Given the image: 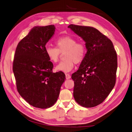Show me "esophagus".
<instances>
[{
    "instance_id": "1",
    "label": "esophagus",
    "mask_w": 132,
    "mask_h": 132,
    "mask_svg": "<svg viewBox=\"0 0 132 132\" xmlns=\"http://www.w3.org/2000/svg\"><path fill=\"white\" fill-rule=\"evenodd\" d=\"M65 77H66L67 79H69L71 78V76H70V75L69 74L67 73V74H65Z\"/></svg>"
}]
</instances>
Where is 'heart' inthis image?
<instances>
[{"instance_id": "obj_1", "label": "heart", "mask_w": 132, "mask_h": 132, "mask_svg": "<svg viewBox=\"0 0 132 132\" xmlns=\"http://www.w3.org/2000/svg\"><path fill=\"white\" fill-rule=\"evenodd\" d=\"M56 47L46 46L45 52L50 61L54 63L59 62L61 54H64L65 61L56 67V69L64 72H69L73 69L75 64L81 63L84 59L87 49L83 42H78L77 39L63 36L55 41Z\"/></svg>"}]
</instances>
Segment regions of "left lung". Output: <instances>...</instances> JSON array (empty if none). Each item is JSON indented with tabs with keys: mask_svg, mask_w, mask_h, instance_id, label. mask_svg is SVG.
Wrapping results in <instances>:
<instances>
[{
	"mask_svg": "<svg viewBox=\"0 0 132 132\" xmlns=\"http://www.w3.org/2000/svg\"><path fill=\"white\" fill-rule=\"evenodd\" d=\"M68 27L84 39L87 49L79 69L71 75L74 99L82 107L96 106L104 101L115 85L116 51L111 39L94 27L74 24Z\"/></svg>",
	"mask_w": 132,
	"mask_h": 132,
	"instance_id": "8db88e82",
	"label": "left lung"
}]
</instances>
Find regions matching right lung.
<instances>
[{
  "label": "right lung",
  "mask_w": 132,
  "mask_h": 132,
  "mask_svg": "<svg viewBox=\"0 0 132 132\" xmlns=\"http://www.w3.org/2000/svg\"><path fill=\"white\" fill-rule=\"evenodd\" d=\"M55 29L53 25L32 28L19 42L13 61L19 94L30 105L42 109L56 102L65 79L62 71L53 73V63L45 52L46 44Z\"/></svg>",
  "instance_id": "obj_1"
}]
</instances>
